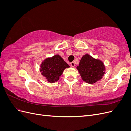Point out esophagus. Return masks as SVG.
<instances>
[{
	"label": "esophagus",
	"mask_w": 131,
	"mask_h": 131,
	"mask_svg": "<svg viewBox=\"0 0 131 131\" xmlns=\"http://www.w3.org/2000/svg\"><path fill=\"white\" fill-rule=\"evenodd\" d=\"M70 66H71V67H75V63H74V62H71L70 63Z\"/></svg>",
	"instance_id": "obj_1"
}]
</instances>
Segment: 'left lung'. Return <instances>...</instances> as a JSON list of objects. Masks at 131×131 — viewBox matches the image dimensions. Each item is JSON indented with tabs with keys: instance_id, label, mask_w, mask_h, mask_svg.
Returning <instances> with one entry per match:
<instances>
[{
	"instance_id": "1",
	"label": "left lung",
	"mask_w": 131,
	"mask_h": 131,
	"mask_svg": "<svg viewBox=\"0 0 131 131\" xmlns=\"http://www.w3.org/2000/svg\"><path fill=\"white\" fill-rule=\"evenodd\" d=\"M77 69L82 80L88 84H94L103 77L105 67L103 62L89 54L83 56Z\"/></svg>"
}]
</instances>
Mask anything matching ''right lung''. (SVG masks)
I'll list each match as a JSON object with an SVG mask.
<instances>
[{
  "label": "right lung",
  "instance_id": "obj_1",
  "mask_svg": "<svg viewBox=\"0 0 131 131\" xmlns=\"http://www.w3.org/2000/svg\"><path fill=\"white\" fill-rule=\"evenodd\" d=\"M70 66L59 54L47 57L43 60L40 66V72L49 83L57 82L65 69Z\"/></svg>",
  "mask_w": 131,
  "mask_h": 131
}]
</instances>
